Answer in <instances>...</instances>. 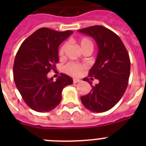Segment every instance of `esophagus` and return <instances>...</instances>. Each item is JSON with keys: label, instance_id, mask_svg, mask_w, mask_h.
Instances as JSON below:
<instances>
[{"label": "esophagus", "instance_id": "obj_1", "mask_svg": "<svg viewBox=\"0 0 146 146\" xmlns=\"http://www.w3.org/2000/svg\"><path fill=\"white\" fill-rule=\"evenodd\" d=\"M80 82V79H77V78H74V79H73V82H74V83H77V82Z\"/></svg>", "mask_w": 146, "mask_h": 146}]
</instances>
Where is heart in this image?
<instances>
[{"label": "heart", "instance_id": "obj_1", "mask_svg": "<svg viewBox=\"0 0 146 146\" xmlns=\"http://www.w3.org/2000/svg\"><path fill=\"white\" fill-rule=\"evenodd\" d=\"M78 43L80 44V47L82 49V51H85L86 50H93V44L89 38L86 37H82L78 40ZM66 47V43H64L59 49V55L63 56L64 54V51ZM86 69V66L82 65L80 64H77L74 62L69 63L65 66V71L66 73L73 76H79L82 73V72Z\"/></svg>", "mask_w": 146, "mask_h": 146}]
</instances>
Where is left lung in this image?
I'll return each mask as SVG.
<instances>
[{"instance_id":"8db88e82","label":"left lung","mask_w":146,"mask_h":146,"mask_svg":"<svg viewBox=\"0 0 146 146\" xmlns=\"http://www.w3.org/2000/svg\"><path fill=\"white\" fill-rule=\"evenodd\" d=\"M77 31L93 37L99 52L96 62L89 71V77L99 81L92 90L81 96L82 104L94 113L108 111L119 102L128 86L130 59L124 44L116 33L102 25H94Z\"/></svg>"}]
</instances>
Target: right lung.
I'll return each mask as SVG.
<instances>
[{"instance_id": "1", "label": "right lung", "mask_w": 146, "mask_h": 146, "mask_svg": "<svg viewBox=\"0 0 146 146\" xmlns=\"http://www.w3.org/2000/svg\"><path fill=\"white\" fill-rule=\"evenodd\" d=\"M72 33L39 28L22 43L17 52L13 67L15 85L23 100L35 111L45 113L56 108L62 90L73 82L62 73L55 82L47 75L55 70L58 63L59 45Z\"/></svg>"}]
</instances>
